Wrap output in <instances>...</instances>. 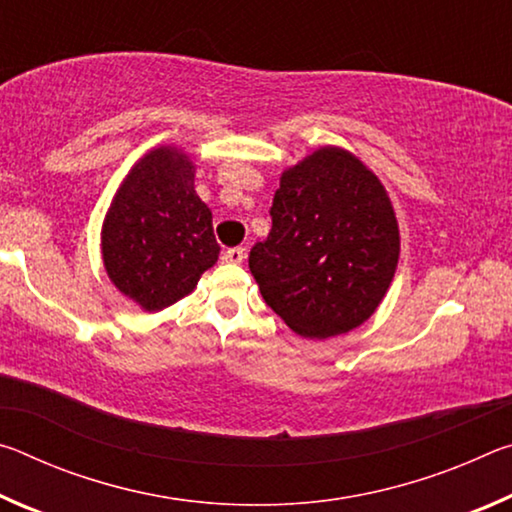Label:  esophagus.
<instances>
[{
  "label": "esophagus",
  "instance_id": "1",
  "mask_svg": "<svg viewBox=\"0 0 512 512\" xmlns=\"http://www.w3.org/2000/svg\"><path fill=\"white\" fill-rule=\"evenodd\" d=\"M244 257H246V250L244 248H228L223 253V262H228V264H241L244 262Z\"/></svg>",
  "mask_w": 512,
  "mask_h": 512
}]
</instances>
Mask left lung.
Returning <instances> with one entry per match:
<instances>
[{
    "instance_id": "1",
    "label": "left lung",
    "mask_w": 512,
    "mask_h": 512,
    "mask_svg": "<svg viewBox=\"0 0 512 512\" xmlns=\"http://www.w3.org/2000/svg\"><path fill=\"white\" fill-rule=\"evenodd\" d=\"M271 219L248 257L266 305L316 341L366 323L400 259V225L375 171L348 149L320 146L282 171Z\"/></svg>"
}]
</instances>
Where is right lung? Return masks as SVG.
I'll use <instances>...</instances> for the list:
<instances>
[{"mask_svg": "<svg viewBox=\"0 0 512 512\" xmlns=\"http://www.w3.org/2000/svg\"><path fill=\"white\" fill-rule=\"evenodd\" d=\"M194 178L187 151L155 146L121 180L101 225L110 282L151 314L189 296L219 259L212 210Z\"/></svg>", "mask_w": 512, "mask_h": 512, "instance_id": "1", "label": "right lung"}]
</instances>
